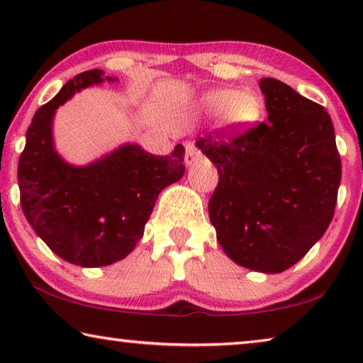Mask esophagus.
Listing matches in <instances>:
<instances>
[{"label":"esophagus","instance_id":"obj_1","mask_svg":"<svg viewBox=\"0 0 363 363\" xmlns=\"http://www.w3.org/2000/svg\"><path fill=\"white\" fill-rule=\"evenodd\" d=\"M200 158V152L196 149V145L194 143H187L186 144V164L187 167H192L196 162H199Z\"/></svg>","mask_w":363,"mask_h":363}]
</instances>
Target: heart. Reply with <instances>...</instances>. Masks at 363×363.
Masks as SVG:
<instances>
[{
	"label": "heart",
	"instance_id": "obj_1",
	"mask_svg": "<svg viewBox=\"0 0 363 363\" xmlns=\"http://www.w3.org/2000/svg\"><path fill=\"white\" fill-rule=\"evenodd\" d=\"M200 108L210 116L223 115L229 126L247 128L259 118L261 101L251 93H238L235 89H213L201 94Z\"/></svg>",
	"mask_w": 363,
	"mask_h": 363
}]
</instances>
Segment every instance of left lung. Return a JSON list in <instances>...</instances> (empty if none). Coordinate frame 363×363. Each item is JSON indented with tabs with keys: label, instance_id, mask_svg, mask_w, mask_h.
I'll use <instances>...</instances> for the list:
<instances>
[{
	"label": "left lung",
	"instance_id": "left-lung-1",
	"mask_svg": "<svg viewBox=\"0 0 363 363\" xmlns=\"http://www.w3.org/2000/svg\"><path fill=\"white\" fill-rule=\"evenodd\" d=\"M259 88L267 121L210 133L196 147L219 173L208 213L220 248L238 266L280 274L333 219L341 158L322 106L275 78H261Z\"/></svg>",
	"mask_w": 363,
	"mask_h": 363
}]
</instances>
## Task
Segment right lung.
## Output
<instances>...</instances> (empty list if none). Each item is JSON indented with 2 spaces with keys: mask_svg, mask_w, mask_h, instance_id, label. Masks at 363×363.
Segmentation results:
<instances>
[{
  "mask_svg": "<svg viewBox=\"0 0 363 363\" xmlns=\"http://www.w3.org/2000/svg\"><path fill=\"white\" fill-rule=\"evenodd\" d=\"M104 82L116 78L97 69L79 73L36 110L17 169L28 224L52 253L82 267L108 266L130 255L158 194L186 171L181 144L164 157L123 144L84 167L59 155L52 138L56 110L78 91Z\"/></svg>",
  "mask_w": 363,
  "mask_h": 363,
  "instance_id": "right-lung-1",
  "label": "right lung"
}]
</instances>
